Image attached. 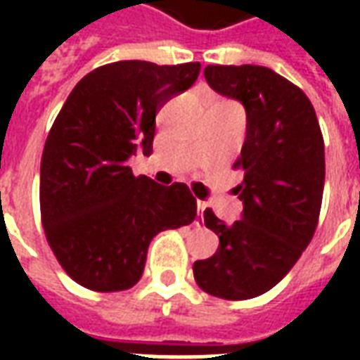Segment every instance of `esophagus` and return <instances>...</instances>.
Instances as JSON below:
<instances>
[{"label":"esophagus","instance_id":"34e87169","mask_svg":"<svg viewBox=\"0 0 360 360\" xmlns=\"http://www.w3.org/2000/svg\"><path fill=\"white\" fill-rule=\"evenodd\" d=\"M196 210H198V216H200V214L206 210V202H200V200H198V202H196Z\"/></svg>","mask_w":360,"mask_h":360}]
</instances>
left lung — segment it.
<instances>
[{
  "instance_id": "left-lung-1",
  "label": "left lung",
  "mask_w": 360,
  "mask_h": 360,
  "mask_svg": "<svg viewBox=\"0 0 360 360\" xmlns=\"http://www.w3.org/2000/svg\"><path fill=\"white\" fill-rule=\"evenodd\" d=\"M204 77L247 111V136L233 165L245 172L235 187L243 214L226 224L204 210L219 247L193 271L206 293L243 301L270 291L309 247L324 193V139L307 94L268 67L208 65Z\"/></svg>"
}]
</instances>
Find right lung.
I'll return each mask as SVG.
<instances>
[{"label": "right lung", "mask_w": 360, "mask_h": 360, "mask_svg": "<svg viewBox=\"0 0 360 360\" xmlns=\"http://www.w3.org/2000/svg\"><path fill=\"white\" fill-rule=\"evenodd\" d=\"M198 73L200 63L117 61L81 79L63 103L44 146L40 212L53 255L79 285L133 287L150 241L196 218L187 185L134 177L127 160L152 154L156 113Z\"/></svg>", "instance_id": "right-lung-1"}]
</instances>
